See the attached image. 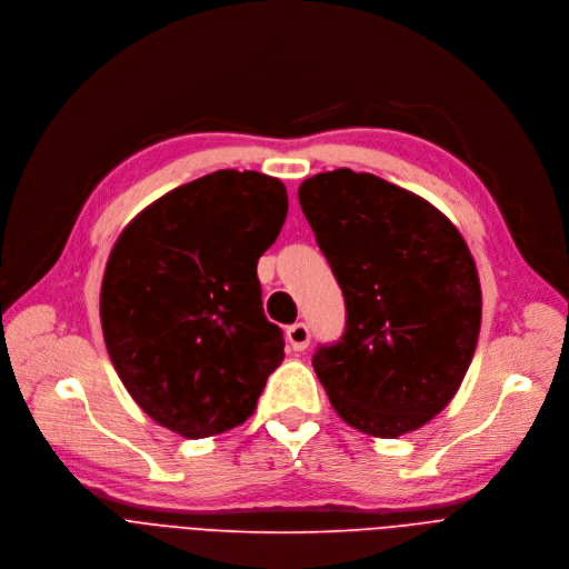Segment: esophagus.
Returning <instances> with one entry per match:
<instances>
[{
	"instance_id": "obj_1",
	"label": "esophagus",
	"mask_w": 569,
	"mask_h": 569,
	"mask_svg": "<svg viewBox=\"0 0 569 569\" xmlns=\"http://www.w3.org/2000/svg\"><path fill=\"white\" fill-rule=\"evenodd\" d=\"M287 340H289L291 350L302 352V350H307V346H309L311 331H309V327H307L305 322H296V325L287 327Z\"/></svg>"
}]
</instances>
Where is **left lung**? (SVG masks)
Wrapping results in <instances>:
<instances>
[{"mask_svg":"<svg viewBox=\"0 0 569 569\" xmlns=\"http://www.w3.org/2000/svg\"><path fill=\"white\" fill-rule=\"evenodd\" d=\"M300 208L346 298V329L311 366L333 410L395 439L456 397L478 346L473 256L426 199L340 168L307 179Z\"/></svg>","mask_w":569,"mask_h":569,"instance_id":"1","label":"left lung"}]
</instances>
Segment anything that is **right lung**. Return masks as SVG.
I'll return each mask as SVG.
<instances>
[{"label": "right lung", "instance_id": "1", "mask_svg": "<svg viewBox=\"0 0 569 569\" xmlns=\"http://www.w3.org/2000/svg\"><path fill=\"white\" fill-rule=\"evenodd\" d=\"M287 208L282 181L217 170L157 199L113 244L100 289L104 346L157 423L201 439L253 415L284 357L258 260Z\"/></svg>", "mask_w": 569, "mask_h": 569}]
</instances>
